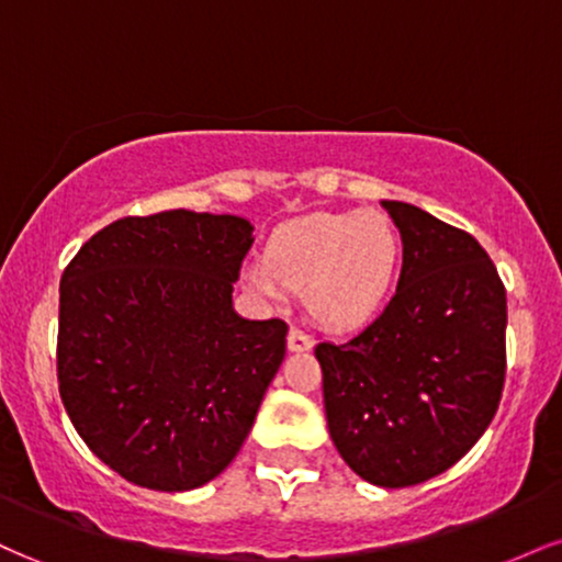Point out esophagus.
I'll use <instances>...</instances> for the list:
<instances>
[{
	"mask_svg": "<svg viewBox=\"0 0 562 562\" xmlns=\"http://www.w3.org/2000/svg\"><path fill=\"white\" fill-rule=\"evenodd\" d=\"M314 346L312 335H306L303 330H299V327H293V330L288 333V351L293 353H301V351H308V348Z\"/></svg>",
	"mask_w": 562,
	"mask_h": 562,
	"instance_id": "esophagus-1",
	"label": "esophagus"
}]
</instances>
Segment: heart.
Returning a JSON list of instances; mask_svg holds the SVG:
<instances>
[{
  "label": "heart",
  "instance_id": "heart-1",
  "mask_svg": "<svg viewBox=\"0 0 562 562\" xmlns=\"http://www.w3.org/2000/svg\"><path fill=\"white\" fill-rule=\"evenodd\" d=\"M402 267V235L383 211H314L280 224L263 263L245 282L269 299L280 284L303 293L308 314L333 330H357L383 312Z\"/></svg>",
  "mask_w": 562,
  "mask_h": 562
}]
</instances>
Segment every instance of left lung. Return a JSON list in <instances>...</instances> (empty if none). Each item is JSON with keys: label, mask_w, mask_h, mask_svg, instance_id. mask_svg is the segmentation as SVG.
<instances>
[{"label": "left lung", "mask_w": 562, "mask_h": 562, "mask_svg": "<svg viewBox=\"0 0 562 562\" xmlns=\"http://www.w3.org/2000/svg\"><path fill=\"white\" fill-rule=\"evenodd\" d=\"M404 245L396 295L346 344L314 348L346 465L415 486L468 454L505 385L507 295L486 250L417 205L383 200Z\"/></svg>", "instance_id": "8db88e82"}]
</instances>
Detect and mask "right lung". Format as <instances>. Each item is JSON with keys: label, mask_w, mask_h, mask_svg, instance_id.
Segmentation results:
<instances>
[{"label": "right lung", "mask_w": 562, "mask_h": 562, "mask_svg": "<svg viewBox=\"0 0 562 562\" xmlns=\"http://www.w3.org/2000/svg\"><path fill=\"white\" fill-rule=\"evenodd\" d=\"M243 216L108 224L60 280L57 383L76 434L121 479L190 492L235 460L285 359L282 319H243Z\"/></svg>", "instance_id": "right-lung-1"}]
</instances>
